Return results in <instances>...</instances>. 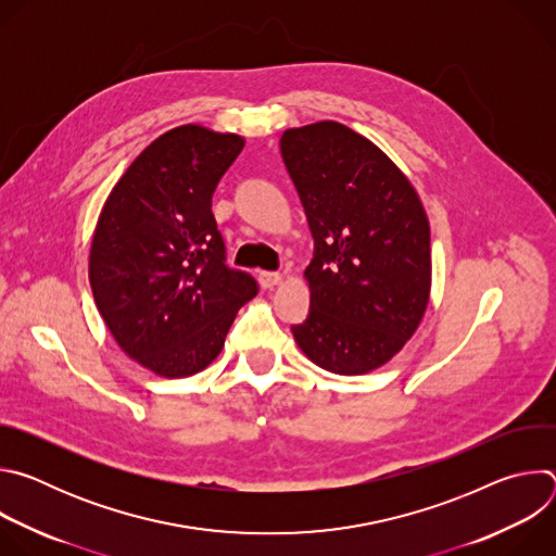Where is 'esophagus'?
Returning a JSON list of instances; mask_svg holds the SVG:
<instances>
[{
	"label": "esophagus",
	"mask_w": 556,
	"mask_h": 556,
	"mask_svg": "<svg viewBox=\"0 0 556 556\" xmlns=\"http://www.w3.org/2000/svg\"><path fill=\"white\" fill-rule=\"evenodd\" d=\"M260 283H262V288L270 290L275 286H281L283 277L279 273H260Z\"/></svg>",
	"instance_id": "obj_1"
}]
</instances>
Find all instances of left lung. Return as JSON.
<instances>
[{"label": "left lung", "instance_id": "left-lung-1", "mask_svg": "<svg viewBox=\"0 0 556 556\" xmlns=\"http://www.w3.org/2000/svg\"><path fill=\"white\" fill-rule=\"evenodd\" d=\"M281 155L316 244L303 273L309 316L292 337L326 371L369 374L405 348L427 312V211L399 165L343 123L286 129Z\"/></svg>", "mask_w": 556, "mask_h": 556}]
</instances>
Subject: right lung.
Wrapping results in <instances>:
<instances>
[{"label":"right lung","mask_w":556,"mask_h":556,"mask_svg":"<svg viewBox=\"0 0 556 556\" xmlns=\"http://www.w3.org/2000/svg\"><path fill=\"white\" fill-rule=\"evenodd\" d=\"M232 131L180 125L147 144L110 191L90 247L94 303L118 348L163 378L222 352L237 309L257 294L224 266L211 198L244 149Z\"/></svg>","instance_id":"right-lung-1"}]
</instances>
